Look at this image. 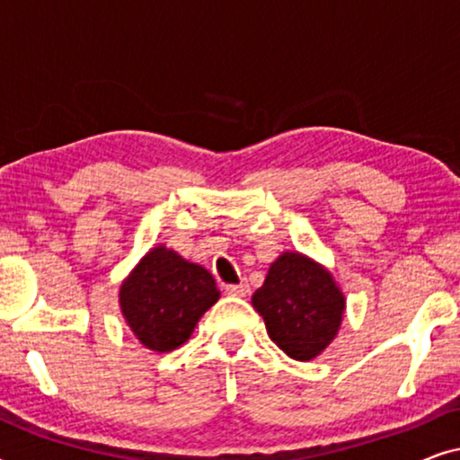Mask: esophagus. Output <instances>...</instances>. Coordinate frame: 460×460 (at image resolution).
I'll return each mask as SVG.
<instances>
[{
  "label": "esophagus",
  "instance_id": "1",
  "mask_svg": "<svg viewBox=\"0 0 460 460\" xmlns=\"http://www.w3.org/2000/svg\"><path fill=\"white\" fill-rule=\"evenodd\" d=\"M226 293L234 295V297H244L249 293V285L247 282H238V285H226Z\"/></svg>",
  "mask_w": 460,
  "mask_h": 460
}]
</instances>
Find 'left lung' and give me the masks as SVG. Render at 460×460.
I'll return each mask as SVG.
<instances>
[{
  "mask_svg": "<svg viewBox=\"0 0 460 460\" xmlns=\"http://www.w3.org/2000/svg\"><path fill=\"white\" fill-rule=\"evenodd\" d=\"M253 307L287 356L312 360L337 335L345 299L318 263L299 253H282L255 291Z\"/></svg>",
  "mask_w": 460,
  "mask_h": 460,
  "instance_id": "8db88e82",
  "label": "left lung"
}]
</instances>
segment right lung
<instances>
[{"label":"right lung","instance_id":"1","mask_svg":"<svg viewBox=\"0 0 460 460\" xmlns=\"http://www.w3.org/2000/svg\"><path fill=\"white\" fill-rule=\"evenodd\" d=\"M219 291L205 268L156 247L123 282L119 301L134 335L155 351H172L190 337Z\"/></svg>","mask_w":460,"mask_h":460}]
</instances>
